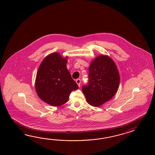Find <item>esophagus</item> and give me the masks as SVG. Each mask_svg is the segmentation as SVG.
Masks as SVG:
<instances>
[{
    "label": "esophagus",
    "instance_id": "obj_1",
    "mask_svg": "<svg viewBox=\"0 0 155 155\" xmlns=\"http://www.w3.org/2000/svg\"><path fill=\"white\" fill-rule=\"evenodd\" d=\"M81 79H77V80H76V83L78 84V86L80 87V84H81Z\"/></svg>",
    "mask_w": 155,
    "mask_h": 155
}]
</instances>
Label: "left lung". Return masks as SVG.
Masks as SVG:
<instances>
[{
    "mask_svg": "<svg viewBox=\"0 0 155 155\" xmlns=\"http://www.w3.org/2000/svg\"><path fill=\"white\" fill-rule=\"evenodd\" d=\"M120 82L117 67L107 56L95 58L89 68L88 84L82 89L87 103L98 107L113 98L117 93Z\"/></svg>",
    "mask_w": 155,
    "mask_h": 155,
    "instance_id": "left-lung-1",
    "label": "left lung"
}]
</instances>
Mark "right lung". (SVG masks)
<instances>
[{"instance_id":"right-lung-1","label":"right lung","mask_w":155,"mask_h":155,"mask_svg":"<svg viewBox=\"0 0 155 155\" xmlns=\"http://www.w3.org/2000/svg\"><path fill=\"white\" fill-rule=\"evenodd\" d=\"M67 58L58 53H53L43 60L38 69L36 93L42 101L53 106L67 102L71 92L78 89L66 68Z\"/></svg>"}]
</instances>
